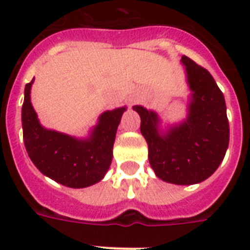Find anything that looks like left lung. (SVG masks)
I'll use <instances>...</instances> for the list:
<instances>
[{"mask_svg":"<svg viewBox=\"0 0 250 250\" xmlns=\"http://www.w3.org/2000/svg\"><path fill=\"white\" fill-rule=\"evenodd\" d=\"M192 90L188 117L166 133L157 113L133 106L141 118L140 131L148 143L149 164L164 182L190 186L214 174L229 148V125L225 96L206 68L182 57Z\"/></svg>","mask_w":250,"mask_h":250,"instance_id":"8db88e82","label":"left lung"}]
</instances>
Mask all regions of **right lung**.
<instances>
[{"label": "right lung", "mask_w": 250, "mask_h": 250, "mask_svg": "<svg viewBox=\"0 0 250 250\" xmlns=\"http://www.w3.org/2000/svg\"><path fill=\"white\" fill-rule=\"evenodd\" d=\"M31 83L25 84L21 106L23 139L33 165L48 178L70 188L98 183L113 160V145L125 107L105 111L85 140L44 128L31 104Z\"/></svg>", "instance_id": "obj_1"}]
</instances>
